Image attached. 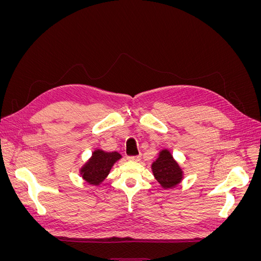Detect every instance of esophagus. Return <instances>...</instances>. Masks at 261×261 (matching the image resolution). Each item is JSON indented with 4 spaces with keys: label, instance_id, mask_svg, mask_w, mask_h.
Masks as SVG:
<instances>
[{
    "label": "esophagus",
    "instance_id": "esophagus-1",
    "mask_svg": "<svg viewBox=\"0 0 261 261\" xmlns=\"http://www.w3.org/2000/svg\"><path fill=\"white\" fill-rule=\"evenodd\" d=\"M127 159L129 161H139L140 160V154H138V155H130V156L127 158Z\"/></svg>",
    "mask_w": 261,
    "mask_h": 261
}]
</instances>
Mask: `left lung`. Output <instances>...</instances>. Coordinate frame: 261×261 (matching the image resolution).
I'll return each mask as SVG.
<instances>
[{
  "label": "left lung",
  "instance_id": "1",
  "mask_svg": "<svg viewBox=\"0 0 261 261\" xmlns=\"http://www.w3.org/2000/svg\"><path fill=\"white\" fill-rule=\"evenodd\" d=\"M151 169L155 179L163 188L175 187L183 178V171L167 149L159 153V158L152 163Z\"/></svg>",
  "mask_w": 261,
  "mask_h": 261
}]
</instances>
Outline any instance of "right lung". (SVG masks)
Segmentation results:
<instances>
[{"mask_svg": "<svg viewBox=\"0 0 261 261\" xmlns=\"http://www.w3.org/2000/svg\"><path fill=\"white\" fill-rule=\"evenodd\" d=\"M122 155L118 152H106L103 150H96L92 156L81 170L83 178L92 185H99L108 176L113 164L120 160Z\"/></svg>", "mask_w": 261, "mask_h": 261, "instance_id": "right-lung-1", "label": "right lung"}]
</instances>
